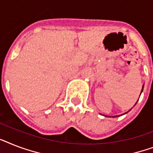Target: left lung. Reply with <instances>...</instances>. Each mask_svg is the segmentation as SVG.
I'll list each match as a JSON object with an SVG mask.
<instances>
[{
    "label": "left lung",
    "mask_w": 153,
    "mask_h": 153,
    "mask_svg": "<svg viewBox=\"0 0 153 153\" xmlns=\"http://www.w3.org/2000/svg\"><path fill=\"white\" fill-rule=\"evenodd\" d=\"M143 85H142V89H141V92H142V90H143V87H144ZM140 95H141V94H140ZM136 104H137V102H136ZM136 104H135V105H136ZM128 111H127V112H128ZM127 112H126V113H127ZM126 113H124V114H126ZM113 117H118V115H115V116H113Z\"/></svg>",
    "instance_id": "1"
}]
</instances>
